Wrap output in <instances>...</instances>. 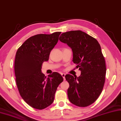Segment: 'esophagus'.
<instances>
[{
	"mask_svg": "<svg viewBox=\"0 0 121 121\" xmlns=\"http://www.w3.org/2000/svg\"><path fill=\"white\" fill-rule=\"evenodd\" d=\"M61 75H62V77L63 78V79H64V80H65V73H61Z\"/></svg>",
	"mask_w": 121,
	"mask_h": 121,
	"instance_id": "34e87169",
	"label": "esophagus"
}]
</instances>
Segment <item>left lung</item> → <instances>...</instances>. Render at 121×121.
<instances>
[{"mask_svg": "<svg viewBox=\"0 0 121 121\" xmlns=\"http://www.w3.org/2000/svg\"><path fill=\"white\" fill-rule=\"evenodd\" d=\"M59 39L72 48L73 62L81 71L79 77L65 75L69 85L68 98L77 106H88L98 98L105 82L106 68L100 44L95 38L80 30L63 33Z\"/></svg>", "mask_w": 121, "mask_h": 121, "instance_id": "left-lung-1", "label": "left lung"}]
</instances>
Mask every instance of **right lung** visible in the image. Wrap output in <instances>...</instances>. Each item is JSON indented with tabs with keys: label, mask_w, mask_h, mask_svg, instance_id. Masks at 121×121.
<instances>
[{
	"label": "right lung",
	"mask_w": 121,
	"mask_h": 121,
	"mask_svg": "<svg viewBox=\"0 0 121 121\" xmlns=\"http://www.w3.org/2000/svg\"><path fill=\"white\" fill-rule=\"evenodd\" d=\"M60 33L56 32L33 35L16 53L14 71L16 85L22 99L34 108L43 109L52 104L57 87L63 81L58 73L53 72L46 78L41 72L42 63L48 60Z\"/></svg>",
	"instance_id": "add662e5"
}]
</instances>
